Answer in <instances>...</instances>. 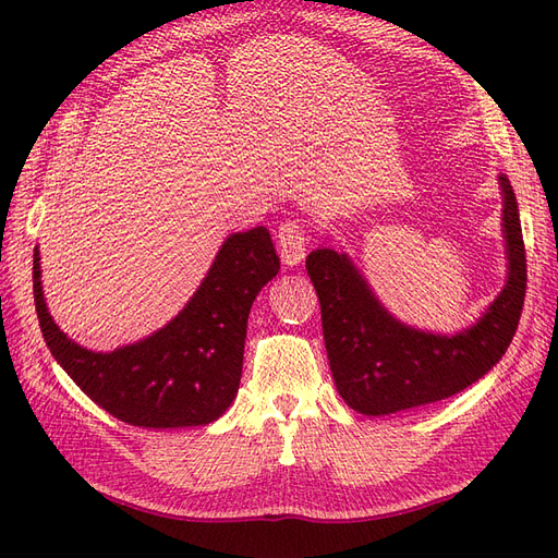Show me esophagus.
I'll return each mask as SVG.
<instances>
[{
  "label": "esophagus",
  "mask_w": 558,
  "mask_h": 558,
  "mask_svg": "<svg viewBox=\"0 0 558 558\" xmlns=\"http://www.w3.org/2000/svg\"><path fill=\"white\" fill-rule=\"evenodd\" d=\"M279 256L283 265H298L305 258V251H307V234L305 228H302L300 221H283L279 226Z\"/></svg>",
  "instance_id": "34e87169"
}]
</instances>
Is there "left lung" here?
<instances>
[{"instance_id":"1","label":"left lung","mask_w":558,"mask_h":558,"mask_svg":"<svg viewBox=\"0 0 558 558\" xmlns=\"http://www.w3.org/2000/svg\"><path fill=\"white\" fill-rule=\"evenodd\" d=\"M500 189L510 277L480 324L459 335L398 324L344 253H310L307 275L320 302L332 379L351 410L379 416L445 400L484 377L508 351L526 298V246L508 177H500Z\"/></svg>"}]
</instances>
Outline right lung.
I'll list each match as a JSON object with an SVG mask.
<instances>
[{"mask_svg":"<svg viewBox=\"0 0 558 558\" xmlns=\"http://www.w3.org/2000/svg\"><path fill=\"white\" fill-rule=\"evenodd\" d=\"M277 272L279 256L267 228L230 234L172 324L111 353L74 344L53 324L44 302L39 253L32 279L44 340L83 393L130 426L185 428L211 424L238 396L248 312Z\"/></svg>","mask_w":558,"mask_h":558,"instance_id":"1","label":"right lung"}]
</instances>
